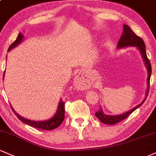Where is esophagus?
Listing matches in <instances>:
<instances>
[{"label": "esophagus", "instance_id": "34e87169", "mask_svg": "<svg viewBox=\"0 0 156 156\" xmlns=\"http://www.w3.org/2000/svg\"><path fill=\"white\" fill-rule=\"evenodd\" d=\"M80 81H81V78L78 76H77L76 78H75V84L78 85V83H80Z\"/></svg>", "mask_w": 156, "mask_h": 156}]
</instances>
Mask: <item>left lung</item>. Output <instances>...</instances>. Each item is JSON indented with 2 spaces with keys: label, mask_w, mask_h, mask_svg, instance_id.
Here are the masks:
<instances>
[{
  "label": "left lung",
  "mask_w": 156,
  "mask_h": 156,
  "mask_svg": "<svg viewBox=\"0 0 156 156\" xmlns=\"http://www.w3.org/2000/svg\"><path fill=\"white\" fill-rule=\"evenodd\" d=\"M129 46H133V47H137L139 49V50L141 51V55L143 57L145 65H146L147 68L148 70V78H147V83H148V90L147 92V95L145 98L144 100L143 101V102L139 104V105L136 106V107L133 108L131 110L128 111V112H125L124 114L119 115H107L104 114V112H102V109L100 107V109H98V111H97L95 112V116L101 121L102 123L106 124H115L117 123L120 122V121H123L128 116L130 115L132 112H134L137 108L140 107V106L143 104L144 101L147 99L148 93H149V88H150V76H151L152 73V67H151V64L150 62V60L148 59L147 56V52L146 49H145V44L144 41L142 40L141 37H140L138 35H136L134 33L133 30H131L130 27L127 25H124V32H123L122 35H121V38H120L119 43H118V48H122L124 47H129Z\"/></svg>",
  "instance_id": "8db88e82"
}]
</instances>
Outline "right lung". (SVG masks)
Instances as JSON below:
<instances>
[{"mask_svg":"<svg viewBox=\"0 0 156 156\" xmlns=\"http://www.w3.org/2000/svg\"><path fill=\"white\" fill-rule=\"evenodd\" d=\"M22 39H23V35L21 33L18 34V36L17 37L16 40L12 44L10 45V47H9L8 51L11 50L12 49L16 47L17 45L20 44L21 42ZM4 73H3V76H4ZM61 102H60L58 104V108L57 112L56 114L55 115V116L53 118H52L51 119L48 120V121H30V120L26 119L24 118L21 117L19 115H18L16 112H15V110L13 109L12 107L11 106V108L12 109L13 112L16 115L17 117L18 118V119L20 120L22 122H23L26 124H28L32 127H35V128H38V129H44V130H52V129H55L57 128L58 126H59L61 124V123L63 122L64 119V102L63 101L62 99H61Z\"/></svg>","mask_w":156,"mask_h":156,"instance_id":"right-lung-1","label":"right lung"}]
</instances>
